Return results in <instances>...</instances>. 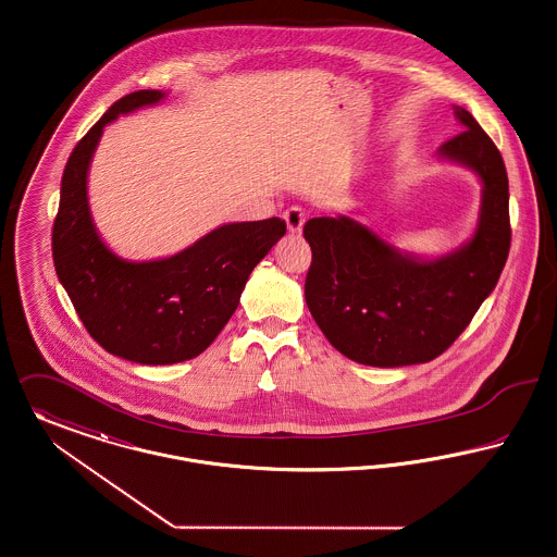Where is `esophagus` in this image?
<instances>
[{
  "label": "esophagus",
  "instance_id": "34e87169",
  "mask_svg": "<svg viewBox=\"0 0 557 557\" xmlns=\"http://www.w3.org/2000/svg\"><path fill=\"white\" fill-rule=\"evenodd\" d=\"M283 220L287 222V231L292 235H299L304 224H306V213L301 207H289L285 213H283Z\"/></svg>",
  "mask_w": 557,
  "mask_h": 557
}]
</instances>
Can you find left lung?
Listing matches in <instances>:
<instances>
[{
	"label": "left lung",
	"instance_id": "left-lung-1",
	"mask_svg": "<svg viewBox=\"0 0 557 557\" xmlns=\"http://www.w3.org/2000/svg\"><path fill=\"white\" fill-rule=\"evenodd\" d=\"M461 134L438 148L482 182L478 226L440 258L396 249L350 215L312 218L306 304L335 350L369 367L430 362L468 326L493 293L509 256V182L495 143L455 107Z\"/></svg>",
	"mask_w": 557,
	"mask_h": 557
}]
</instances>
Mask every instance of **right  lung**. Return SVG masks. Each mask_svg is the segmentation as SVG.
Here are the masks:
<instances>
[{
    "label": "right lung",
    "instance_id": "right-lung-1",
    "mask_svg": "<svg viewBox=\"0 0 557 557\" xmlns=\"http://www.w3.org/2000/svg\"><path fill=\"white\" fill-rule=\"evenodd\" d=\"M163 98L161 89L123 96L77 143L52 231L59 281L89 335L138 364H176L207 350L235 314L251 270L287 233L281 218L224 224L176 256L148 262L123 260L104 245L89 211L94 150L104 125Z\"/></svg>",
    "mask_w": 557,
    "mask_h": 557
}]
</instances>
